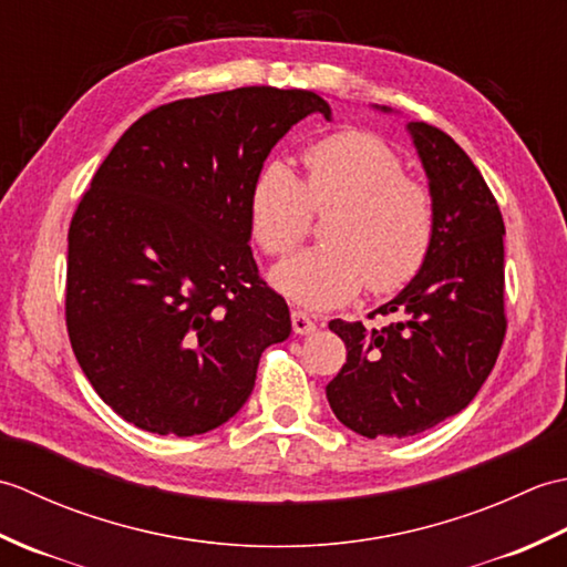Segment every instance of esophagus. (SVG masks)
<instances>
[{
  "label": "esophagus",
  "instance_id": "1",
  "mask_svg": "<svg viewBox=\"0 0 567 567\" xmlns=\"http://www.w3.org/2000/svg\"><path fill=\"white\" fill-rule=\"evenodd\" d=\"M292 329H295V333H299V336H309V333L317 331V323L311 321V319L305 315V311L295 309V311H292Z\"/></svg>",
  "mask_w": 567,
  "mask_h": 567
}]
</instances>
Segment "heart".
Masks as SVG:
<instances>
[{
	"label": "heart",
	"instance_id": "b5f03b06",
	"mask_svg": "<svg viewBox=\"0 0 567 567\" xmlns=\"http://www.w3.org/2000/svg\"><path fill=\"white\" fill-rule=\"evenodd\" d=\"M305 183L272 161L250 189V234L270 256L305 238L309 207L329 212L321 248L272 270L277 292L309 309H331L370 292H394L424 265L433 240V202L404 175L394 151L363 131H341L305 151Z\"/></svg>",
	"mask_w": 567,
	"mask_h": 567
}]
</instances>
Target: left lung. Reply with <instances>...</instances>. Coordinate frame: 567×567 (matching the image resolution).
Returning <instances> with one entry per match:
<instances>
[{"instance_id": "1", "label": "left lung", "mask_w": 567, "mask_h": 567, "mask_svg": "<svg viewBox=\"0 0 567 567\" xmlns=\"http://www.w3.org/2000/svg\"><path fill=\"white\" fill-rule=\"evenodd\" d=\"M375 110L392 114L390 106ZM406 131L433 202L429 256L402 292L372 311L396 321L382 329L329 323L348 358L327 384V400L343 426L368 439L416 436L463 412L495 368L507 331L495 197L449 134L424 122H409Z\"/></svg>"}]
</instances>
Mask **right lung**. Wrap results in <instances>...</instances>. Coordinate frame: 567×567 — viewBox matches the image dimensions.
<instances>
[{"mask_svg": "<svg viewBox=\"0 0 567 567\" xmlns=\"http://www.w3.org/2000/svg\"><path fill=\"white\" fill-rule=\"evenodd\" d=\"M331 106L240 87L163 104L116 141L68 234L72 351L104 404L143 431L195 436L231 419L260 355L292 331L258 275L250 189L275 143Z\"/></svg>", "mask_w": 567, "mask_h": 567, "instance_id": "1", "label": "right lung"}]
</instances>
